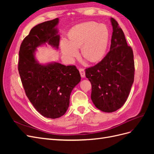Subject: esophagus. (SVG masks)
<instances>
[{
    "label": "esophagus",
    "mask_w": 154,
    "mask_h": 154,
    "mask_svg": "<svg viewBox=\"0 0 154 154\" xmlns=\"http://www.w3.org/2000/svg\"><path fill=\"white\" fill-rule=\"evenodd\" d=\"M79 71H80L81 76H82V78H84V77H85V75L84 69H82V68H80V69H79Z\"/></svg>",
    "instance_id": "1"
}]
</instances>
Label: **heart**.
Instances as JSON below:
<instances>
[{
	"label": "heart",
	"mask_w": 154,
	"mask_h": 154,
	"mask_svg": "<svg viewBox=\"0 0 154 154\" xmlns=\"http://www.w3.org/2000/svg\"><path fill=\"white\" fill-rule=\"evenodd\" d=\"M108 40V31L103 25L93 21L83 22L70 31L68 42L62 41V52L69 60L73 61L78 56L77 50L80 49L83 58L91 63L96 62L103 57Z\"/></svg>",
	"instance_id": "obj_1"
}]
</instances>
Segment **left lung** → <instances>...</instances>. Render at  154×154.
<instances>
[{"mask_svg":"<svg viewBox=\"0 0 154 154\" xmlns=\"http://www.w3.org/2000/svg\"><path fill=\"white\" fill-rule=\"evenodd\" d=\"M113 32L109 52L94 66L85 69L92 85L91 100L97 109L112 112L127 101L134 80L133 51L118 23L110 18Z\"/></svg>","mask_w":154,"mask_h":154,"instance_id":"8db88e82","label":"left lung"}]
</instances>
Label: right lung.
Here are the masks:
<instances>
[{"label":"right lung","mask_w":154,"mask_h":154,"mask_svg":"<svg viewBox=\"0 0 154 154\" xmlns=\"http://www.w3.org/2000/svg\"><path fill=\"white\" fill-rule=\"evenodd\" d=\"M58 22L57 18L32 27L20 45L18 66L27 97L41 115L51 119L66 112L71 93L81 80L76 66L56 62L42 65L35 57L36 48L46 43L58 49Z\"/></svg>","instance_id":"obj_1"}]
</instances>
